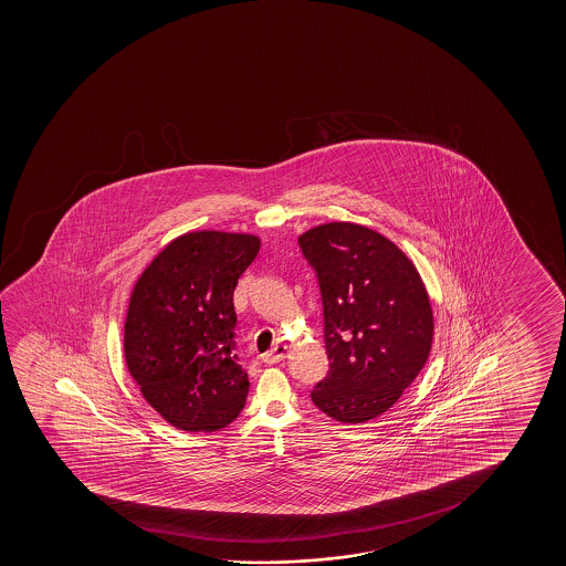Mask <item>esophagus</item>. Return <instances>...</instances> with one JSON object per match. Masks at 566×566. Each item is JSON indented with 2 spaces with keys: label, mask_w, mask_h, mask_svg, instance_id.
<instances>
[{
  "label": "esophagus",
  "mask_w": 566,
  "mask_h": 566,
  "mask_svg": "<svg viewBox=\"0 0 566 566\" xmlns=\"http://www.w3.org/2000/svg\"><path fill=\"white\" fill-rule=\"evenodd\" d=\"M287 346L286 344H279V346H274L271 352H266L263 354L264 364H279V361H284L287 357Z\"/></svg>",
  "instance_id": "34e87169"
}]
</instances>
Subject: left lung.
<instances>
[{
    "label": "left lung",
    "mask_w": 566,
    "mask_h": 566,
    "mask_svg": "<svg viewBox=\"0 0 566 566\" xmlns=\"http://www.w3.org/2000/svg\"><path fill=\"white\" fill-rule=\"evenodd\" d=\"M297 241L317 274L331 359L311 400L342 423L379 418L431 352L433 310L423 280L392 241L365 226L328 222Z\"/></svg>",
    "instance_id": "1"
}]
</instances>
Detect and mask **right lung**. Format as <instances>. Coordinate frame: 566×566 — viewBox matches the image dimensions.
I'll return each mask as SVG.
<instances>
[{"instance_id": "1", "label": "right lung", "mask_w": 566, "mask_h": 566, "mask_svg": "<svg viewBox=\"0 0 566 566\" xmlns=\"http://www.w3.org/2000/svg\"><path fill=\"white\" fill-rule=\"evenodd\" d=\"M261 240L205 230L179 235L133 287L125 318L127 369L153 408L184 431H218L245 406L235 349L233 290Z\"/></svg>"}]
</instances>
